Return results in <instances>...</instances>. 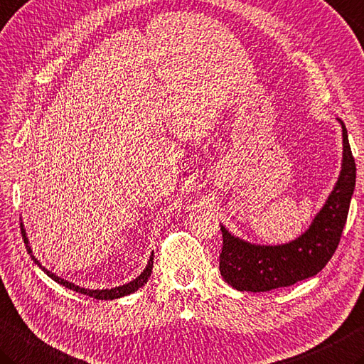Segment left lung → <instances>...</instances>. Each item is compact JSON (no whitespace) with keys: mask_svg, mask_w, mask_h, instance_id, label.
Masks as SVG:
<instances>
[{"mask_svg":"<svg viewBox=\"0 0 364 364\" xmlns=\"http://www.w3.org/2000/svg\"><path fill=\"white\" fill-rule=\"evenodd\" d=\"M343 162L338 181L322 208L300 237L284 245H255L229 232L224 224L220 276L240 291H268L316 276L333 257L346 225L357 167L343 119Z\"/></svg>","mask_w":364,"mask_h":364,"instance_id":"8db88e82","label":"left lung"}]
</instances>
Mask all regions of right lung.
Listing matches in <instances>:
<instances>
[{"label": "right lung", "instance_id": "add662e5", "mask_svg": "<svg viewBox=\"0 0 364 364\" xmlns=\"http://www.w3.org/2000/svg\"><path fill=\"white\" fill-rule=\"evenodd\" d=\"M20 225H21V233H23V240H25V245H26V251H28V254L31 255V259H33V262L36 263V265H38V267L42 269V272H44L48 277H52V279H53L55 282H58L60 286L66 287V289H69V290L78 291V294L92 296V298H96V300H117V298L131 295V294H134V291H137L139 289L144 287L145 284L148 282V277L151 276V272H153V252H151V255H149V260H148V263H146V267H145L144 272H141V273H140L137 277H135V279H132L131 282H126V284H123V286L112 287V289H85V287H80V286H77V284L70 282V281H68V279H63L61 276L52 273V272H50V269H47L44 265H42V263H41L38 259H36V255L33 254V249H31V246H30V240H28V237H26V230H25L23 223H21Z\"/></svg>", "mask_w": 364, "mask_h": 364}]
</instances>
